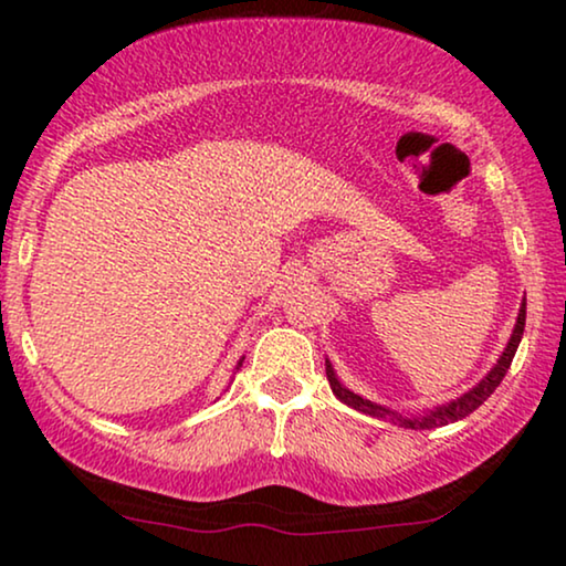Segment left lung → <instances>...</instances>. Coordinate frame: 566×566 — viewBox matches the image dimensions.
<instances>
[{
	"label": "left lung",
	"instance_id": "obj_1",
	"mask_svg": "<svg viewBox=\"0 0 566 566\" xmlns=\"http://www.w3.org/2000/svg\"><path fill=\"white\" fill-rule=\"evenodd\" d=\"M523 329H525V304L521 306V314H517L515 329H513V335H510L507 347H505V350H502L500 360L494 363V368L490 370V374H486V376L482 378V381H479L471 391L461 394V397H455L453 401H448V405L430 409V412H424V415H420V417H401V415H397V412H391V409H386V407H381V405H374V401L363 399V397H358V394H353L350 389H345V386L337 381L335 368H332V363L327 360V378H329L332 394H335V397H337L339 401H345L347 407L358 409V412H363V415H370V417H391V420L399 422L401 428H412V430L443 428V424H448V422H455V420H463V417H469L471 412H474V409L482 407L484 401L492 397V391L497 389L500 381H502V378H505V374H507L510 363H513V358H515V350H517V345H521Z\"/></svg>",
	"mask_w": 566,
	"mask_h": 566
}]
</instances>
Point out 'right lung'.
Segmentation results:
<instances>
[{
	"label": "right lung",
	"instance_id": "add662e5",
	"mask_svg": "<svg viewBox=\"0 0 566 566\" xmlns=\"http://www.w3.org/2000/svg\"><path fill=\"white\" fill-rule=\"evenodd\" d=\"M239 366H242V363H239Z\"/></svg>",
	"mask_w": 566,
	"mask_h": 566
}]
</instances>
